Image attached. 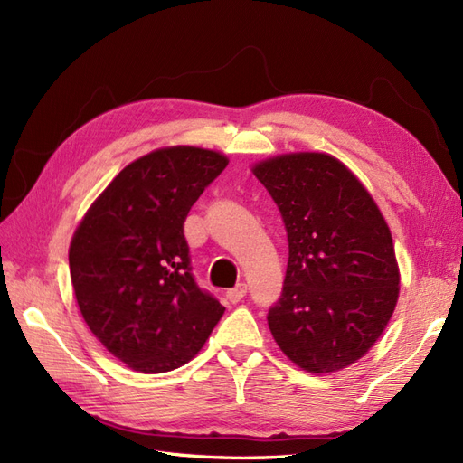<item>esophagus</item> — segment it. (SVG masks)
<instances>
[{
    "label": "esophagus",
    "instance_id": "1",
    "mask_svg": "<svg viewBox=\"0 0 463 463\" xmlns=\"http://www.w3.org/2000/svg\"><path fill=\"white\" fill-rule=\"evenodd\" d=\"M247 296V286L245 284H237L235 288L226 291V298L230 303H240Z\"/></svg>",
    "mask_w": 463,
    "mask_h": 463
}]
</instances>
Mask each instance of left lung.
I'll list each match as a JSON object with an SVG mask.
<instances>
[{
	"instance_id": "left-lung-1",
	"label": "left lung",
	"mask_w": 463,
	"mask_h": 463,
	"mask_svg": "<svg viewBox=\"0 0 463 463\" xmlns=\"http://www.w3.org/2000/svg\"><path fill=\"white\" fill-rule=\"evenodd\" d=\"M257 179L279 208L289 259L269 326L303 371L334 373L365 355L394 313L400 270L381 210L325 152L262 160Z\"/></svg>"
}]
</instances>
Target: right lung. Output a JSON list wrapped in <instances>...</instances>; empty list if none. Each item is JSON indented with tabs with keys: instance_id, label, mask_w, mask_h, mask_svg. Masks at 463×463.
<instances>
[{
	"instance_id": "right-lung-1",
	"label": "right lung",
	"mask_w": 463,
	"mask_h": 463,
	"mask_svg": "<svg viewBox=\"0 0 463 463\" xmlns=\"http://www.w3.org/2000/svg\"><path fill=\"white\" fill-rule=\"evenodd\" d=\"M228 158L167 146L125 165L79 223L69 270L82 318L108 352L156 374L201 352L223 315L191 274L184 222Z\"/></svg>"
}]
</instances>
